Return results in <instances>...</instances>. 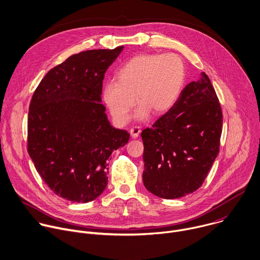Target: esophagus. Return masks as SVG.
I'll use <instances>...</instances> for the list:
<instances>
[{"label":"esophagus","instance_id":"34e87169","mask_svg":"<svg viewBox=\"0 0 260 260\" xmlns=\"http://www.w3.org/2000/svg\"><path fill=\"white\" fill-rule=\"evenodd\" d=\"M140 132H141V129H140L139 126H134V127H132L130 129V134H131V136L133 138H137L139 136Z\"/></svg>","mask_w":260,"mask_h":260}]
</instances>
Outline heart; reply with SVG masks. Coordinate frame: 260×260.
I'll use <instances>...</instances> for the list:
<instances>
[{
	"label": "heart",
	"instance_id": "1",
	"mask_svg": "<svg viewBox=\"0 0 260 260\" xmlns=\"http://www.w3.org/2000/svg\"><path fill=\"white\" fill-rule=\"evenodd\" d=\"M116 78L104 84L103 101L115 121L126 124L136 100L140 103L135 112L138 120L147 119L151 111L168 112L180 96L186 67L176 54H139L119 68Z\"/></svg>",
	"mask_w": 260,
	"mask_h": 260
}]
</instances>
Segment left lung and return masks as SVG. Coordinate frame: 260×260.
I'll use <instances>...</instances> for the list:
<instances>
[{
  "mask_svg": "<svg viewBox=\"0 0 260 260\" xmlns=\"http://www.w3.org/2000/svg\"><path fill=\"white\" fill-rule=\"evenodd\" d=\"M221 108L208 76L192 81L152 128L142 131L143 184L152 194L176 199L196 191L219 151Z\"/></svg>",
  "mask_w": 260,
  "mask_h": 260,
  "instance_id": "1",
  "label": "left lung"
}]
</instances>
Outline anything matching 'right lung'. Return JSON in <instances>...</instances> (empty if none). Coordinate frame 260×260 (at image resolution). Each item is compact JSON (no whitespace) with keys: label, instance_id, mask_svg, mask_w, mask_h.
<instances>
[{"label":"right lung","instance_id":"obj_1","mask_svg":"<svg viewBox=\"0 0 260 260\" xmlns=\"http://www.w3.org/2000/svg\"><path fill=\"white\" fill-rule=\"evenodd\" d=\"M90 50L51 69L37 87L28 112L27 150L58 196L86 203L108 185V159L130 137L111 126L102 104L103 80L123 50Z\"/></svg>","mask_w":260,"mask_h":260}]
</instances>
